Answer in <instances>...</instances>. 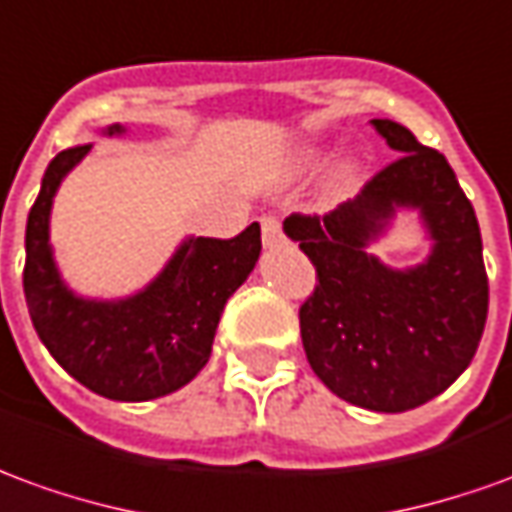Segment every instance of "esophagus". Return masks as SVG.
I'll return each mask as SVG.
<instances>
[{
  "label": "esophagus",
  "mask_w": 512,
  "mask_h": 512,
  "mask_svg": "<svg viewBox=\"0 0 512 512\" xmlns=\"http://www.w3.org/2000/svg\"><path fill=\"white\" fill-rule=\"evenodd\" d=\"M260 232H263V246L266 249H274V246H280L285 241L280 221L274 219V216H263L260 219Z\"/></svg>",
  "instance_id": "34e87169"
}]
</instances>
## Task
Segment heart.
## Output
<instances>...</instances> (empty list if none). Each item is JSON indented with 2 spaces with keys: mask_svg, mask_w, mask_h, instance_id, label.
Masks as SVG:
<instances>
[{
  "mask_svg": "<svg viewBox=\"0 0 512 512\" xmlns=\"http://www.w3.org/2000/svg\"><path fill=\"white\" fill-rule=\"evenodd\" d=\"M321 160H324L321 155L313 157V166H321ZM357 180H360V166H357L355 160H343L341 166L332 171V177H330L332 199H341V196L352 194V191H355Z\"/></svg>",
  "mask_w": 512,
  "mask_h": 512,
  "instance_id": "b5f03b06",
  "label": "heart"
}]
</instances>
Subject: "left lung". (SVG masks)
<instances>
[{
	"instance_id": "8db88e82",
	"label": "left lung",
	"mask_w": 512,
	"mask_h": 512,
	"mask_svg": "<svg viewBox=\"0 0 512 512\" xmlns=\"http://www.w3.org/2000/svg\"><path fill=\"white\" fill-rule=\"evenodd\" d=\"M399 160L327 216L282 230L318 271L299 310L310 368L335 396L374 413H405L443 393L480 346L488 274L480 224L441 152L391 119H374ZM399 212H416L428 257L396 269L370 252Z\"/></svg>"
}]
</instances>
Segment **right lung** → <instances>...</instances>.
<instances>
[{
    "label": "right lung",
    "mask_w": 512,
    "mask_h": 512,
    "mask_svg": "<svg viewBox=\"0 0 512 512\" xmlns=\"http://www.w3.org/2000/svg\"><path fill=\"white\" fill-rule=\"evenodd\" d=\"M102 135L121 138L127 127L107 124ZM91 149H63L46 169L27 219L24 296L38 338L74 380L105 399L149 402L180 391L210 360L224 305L263 249L260 224L230 241L182 238L166 266L135 293L82 296L60 274L49 221L60 185Z\"/></svg>",
    "instance_id": "1"
}]
</instances>
